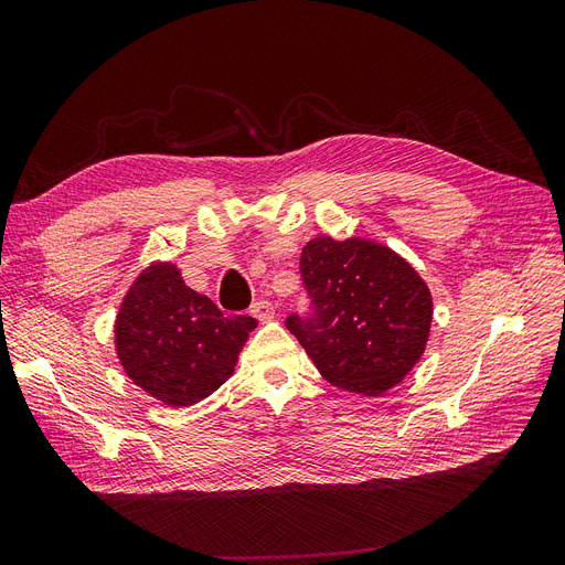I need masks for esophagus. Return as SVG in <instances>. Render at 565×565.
<instances>
[{
	"mask_svg": "<svg viewBox=\"0 0 565 565\" xmlns=\"http://www.w3.org/2000/svg\"><path fill=\"white\" fill-rule=\"evenodd\" d=\"M249 313H252L254 318H259V320H270V318H276V309H273V303H270V301H266V299L254 301Z\"/></svg>",
	"mask_w": 565,
	"mask_h": 565,
	"instance_id": "34e87169",
	"label": "esophagus"
}]
</instances>
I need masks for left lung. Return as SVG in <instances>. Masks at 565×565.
I'll return each instance as SVG.
<instances>
[{
	"instance_id": "obj_1",
	"label": "left lung",
	"mask_w": 565,
	"mask_h": 565,
	"mask_svg": "<svg viewBox=\"0 0 565 565\" xmlns=\"http://www.w3.org/2000/svg\"><path fill=\"white\" fill-rule=\"evenodd\" d=\"M311 313L285 324L330 384L382 396L417 365L431 330V292L393 249L313 237L301 252Z\"/></svg>"
}]
</instances>
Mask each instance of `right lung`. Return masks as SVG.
Returning <instances> with one entry per match:
<instances>
[{"mask_svg": "<svg viewBox=\"0 0 565 565\" xmlns=\"http://www.w3.org/2000/svg\"><path fill=\"white\" fill-rule=\"evenodd\" d=\"M254 328V318H226L188 287L174 264H152L119 306L115 351L134 384L164 405L188 407L231 377Z\"/></svg>", "mask_w": 565, "mask_h": 565, "instance_id": "add662e5", "label": "right lung"}]
</instances>
